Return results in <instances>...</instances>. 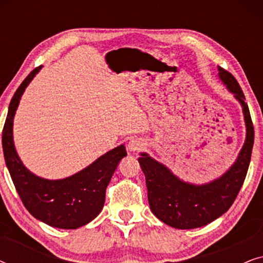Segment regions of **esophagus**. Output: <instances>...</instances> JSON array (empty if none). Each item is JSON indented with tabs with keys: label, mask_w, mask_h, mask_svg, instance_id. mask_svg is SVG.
Returning <instances> with one entry per match:
<instances>
[{
	"label": "esophagus",
	"mask_w": 263,
	"mask_h": 263,
	"mask_svg": "<svg viewBox=\"0 0 263 263\" xmlns=\"http://www.w3.org/2000/svg\"><path fill=\"white\" fill-rule=\"evenodd\" d=\"M145 147V142L140 139H132L128 143V149L130 152H139L140 149H142Z\"/></svg>",
	"instance_id": "esophagus-1"
}]
</instances>
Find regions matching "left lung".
<instances>
[{
  "mask_svg": "<svg viewBox=\"0 0 263 263\" xmlns=\"http://www.w3.org/2000/svg\"><path fill=\"white\" fill-rule=\"evenodd\" d=\"M219 78L242 105L247 127L246 142L231 167L221 177L206 184L183 182L165 165L147 153L139 158L146 177L147 196L152 213L175 229H196L210 224L228 212L236 200L250 164L254 146V125L246 97L235 77L219 67Z\"/></svg>",
  "mask_w": 263,
  "mask_h": 263,
  "instance_id": "8db88e82",
  "label": "left lung"
}]
</instances>
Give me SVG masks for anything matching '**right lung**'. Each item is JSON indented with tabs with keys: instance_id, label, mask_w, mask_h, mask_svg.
<instances>
[{
	"instance_id": "1",
	"label": "right lung",
	"mask_w": 263,
	"mask_h": 263,
	"mask_svg": "<svg viewBox=\"0 0 263 263\" xmlns=\"http://www.w3.org/2000/svg\"><path fill=\"white\" fill-rule=\"evenodd\" d=\"M42 67L27 75L10 100L2 132L6 165L21 201L35 219L52 228L74 230L92 221L103 210L106 186L122 158L127 156L121 145L93 161L70 177L50 181L38 177L24 166L13 141V118L25 88Z\"/></svg>"
}]
</instances>
